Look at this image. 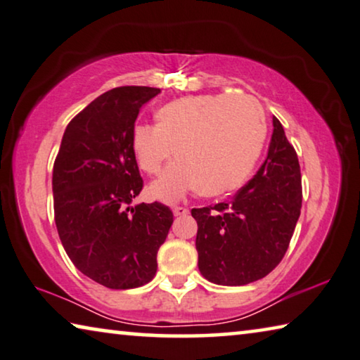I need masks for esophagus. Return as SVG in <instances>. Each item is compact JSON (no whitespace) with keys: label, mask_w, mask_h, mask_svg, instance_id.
Returning a JSON list of instances; mask_svg holds the SVG:
<instances>
[{"label":"esophagus","mask_w":360,"mask_h":360,"mask_svg":"<svg viewBox=\"0 0 360 360\" xmlns=\"http://www.w3.org/2000/svg\"><path fill=\"white\" fill-rule=\"evenodd\" d=\"M172 211H174L175 217H181V215H186L188 214V209L184 207V206H174Z\"/></svg>","instance_id":"34e87169"}]
</instances>
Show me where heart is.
I'll list each match as a JSON object with an SVG mask.
<instances>
[{"label":"heart","instance_id":"heart-1","mask_svg":"<svg viewBox=\"0 0 360 360\" xmlns=\"http://www.w3.org/2000/svg\"><path fill=\"white\" fill-rule=\"evenodd\" d=\"M267 136V120L256 99L246 95H195L179 98L156 112V127L136 125L131 151L143 172L159 175L179 158L149 191L176 201L201 188L202 195H225L252 172Z\"/></svg>","mask_w":360,"mask_h":360}]
</instances>
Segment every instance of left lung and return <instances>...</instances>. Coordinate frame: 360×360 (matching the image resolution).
Wrapping results in <instances>:
<instances>
[{"instance_id":"obj_1","label":"left lung","mask_w":360,"mask_h":360,"mask_svg":"<svg viewBox=\"0 0 360 360\" xmlns=\"http://www.w3.org/2000/svg\"><path fill=\"white\" fill-rule=\"evenodd\" d=\"M269 153L230 202L191 209L198 222V267L215 285L241 286L280 264L301 214V170L295 148L274 117Z\"/></svg>"}]
</instances>
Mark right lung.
Returning a JSON list of instances; mask_svg holds the SVG:
<instances>
[{
	"mask_svg": "<svg viewBox=\"0 0 360 360\" xmlns=\"http://www.w3.org/2000/svg\"><path fill=\"white\" fill-rule=\"evenodd\" d=\"M161 90L112 88L75 115L53 167L54 220L82 274L110 290L153 280L174 214L161 202L136 204L143 180L131 134L143 104Z\"/></svg>",
	"mask_w": 360,
	"mask_h": 360,
	"instance_id": "obj_1",
	"label": "right lung"
}]
</instances>
